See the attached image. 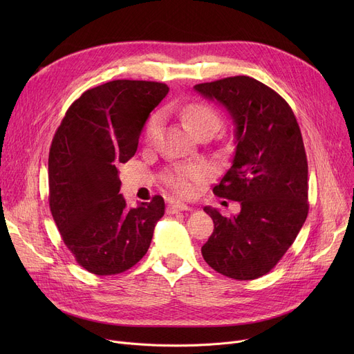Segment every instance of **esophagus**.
<instances>
[{
	"instance_id": "34e87169",
	"label": "esophagus",
	"mask_w": 354,
	"mask_h": 354,
	"mask_svg": "<svg viewBox=\"0 0 354 354\" xmlns=\"http://www.w3.org/2000/svg\"><path fill=\"white\" fill-rule=\"evenodd\" d=\"M188 209H191V208L187 205V203L175 201V199H171L169 203H167V212H169V214L180 212V211H188Z\"/></svg>"
}]
</instances>
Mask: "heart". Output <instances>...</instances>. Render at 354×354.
Segmentation results:
<instances>
[{"label":"heart","instance_id":"1","mask_svg":"<svg viewBox=\"0 0 354 354\" xmlns=\"http://www.w3.org/2000/svg\"><path fill=\"white\" fill-rule=\"evenodd\" d=\"M180 115L187 120L195 132L199 135L203 130L214 129L215 132L221 126V116L218 111L205 103H191L187 104ZM162 132V116L153 115L149 120L145 139L149 145L155 143ZM211 176V172L207 166L202 165H183L169 171L165 175V182L167 183L175 194L180 196H192L198 192L201 185Z\"/></svg>","mask_w":354,"mask_h":354}]
</instances>
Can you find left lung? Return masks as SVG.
I'll use <instances>...</instances> for the list:
<instances>
[{"label": "left lung", "instance_id": "left-lung-1", "mask_svg": "<svg viewBox=\"0 0 354 354\" xmlns=\"http://www.w3.org/2000/svg\"><path fill=\"white\" fill-rule=\"evenodd\" d=\"M194 88L224 106L232 119L235 155L214 194L241 202V212L231 218L203 208L214 221V232L202 257L222 275L255 280L280 261L308 214L300 127L288 103L252 77H227Z\"/></svg>", "mask_w": 354, "mask_h": 354}]
</instances>
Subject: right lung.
I'll return each mask as SVG.
<instances>
[{
    "label": "right lung",
    "instance_id": "right-lung-1",
    "mask_svg": "<svg viewBox=\"0 0 354 354\" xmlns=\"http://www.w3.org/2000/svg\"><path fill=\"white\" fill-rule=\"evenodd\" d=\"M169 87L113 80L74 102L55 132L48 155L53 219L76 261L96 275L120 274L147 252L165 201L129 208L118 166L136 153L142 129Z\"/></svg>",
    "mask_w": 354,
    "mask_h": 354
}]
</instances>
